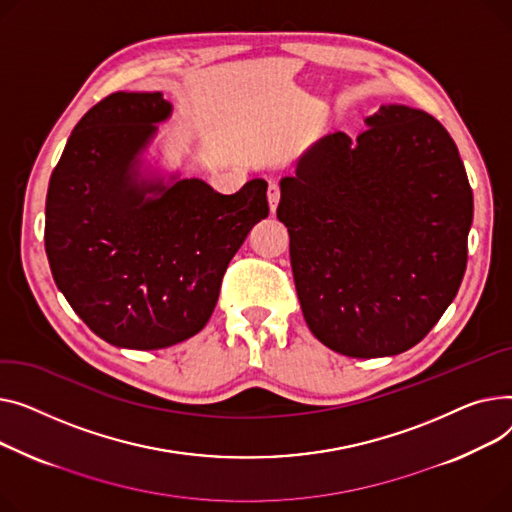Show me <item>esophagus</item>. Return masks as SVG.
I'll list each match as a JSON object with an SVG mask.
<instances>
[{
  "instance_id": "34e87169",
  "label": "esophagus",
  "mask_w": 512,
  "mask_h": 512,
  "mask_svg": "<svg viewBox=\"0 0 512 512\" xmlns=\"http://www.w3.org/2000/svg\"><path fill=\"white\" fill-rule=\"evenodd\" d=\"M279 198H281L279 184H277V182H270V184H268V206H270V213H275V210H277Z\"/></svg>"
}]
</instances>
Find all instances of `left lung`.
I'll return each instance as SVG.
<instances>
[{"mask_svg":"<svg viewBox=\"0 0 512 512\" xmlns=\"http://www.w3.org/2000/svg\"><path fill=\"white\" fill-rule=\"evenodd\" d=\"M326 134L281 179L293 281L312 335L347 357L397 355L453 304L473 192L457 144L422 109L382 105Z\"/></svg>","mask_w":512,"mask_h":512,"instance_id":"obj_1","label":"left lung"}]
</instances>
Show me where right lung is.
Returning a JSON list of instances; mask_svg holds the SVG:
<instances>
[{"instance_id":"1","label":"right lung","mask_w":512,"mask_h":512,"mask_svg":"<svg viewBox=\"0 0 512 512\" xmlns=\"http://www.w3.org/2000/svg\"><path fill=\"white\" fill-rule=\"evenodd\" d=\"M173 105L113 93L76 124L51 173L45 252L57 289L103 341L163 349L204 328L225 270L268 217L264 179L219 194L198 177L144 165Z\"/></svg>"}]
</instances>
